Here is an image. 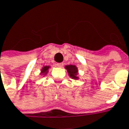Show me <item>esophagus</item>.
<instances>
[{
    "label": "esophagus",
    "instance_id": "esophagus-1",
    "mask_svg": "<svg viewBox=\"0 0 129 129\" xmlns=\"http://www.w3.org/2000/svg\"><path fill=\"white\" fill-rule=\"evenodd\" d=\"M56 66L59 67V68H61L63 66V63H57L56 64Z\"/></svg>",
    "mask_w": 129,
    "mask_h": 129
}]
</instances>
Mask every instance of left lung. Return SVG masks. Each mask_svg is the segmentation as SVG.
I'll use <instances>...</instances> for the list:
<instances>
[{"label":"left lung","mask_w":129,"mask_h":129,"mask_svg":"<svg viewBox=\"0 0 129 129\" xmlns=\"http://www.w3.org/2000/svg\"><path fill=\"white\" fill-rule=\"evenodd\" d=\"M65 68L68 70L69 75H70L71 78H73L74 79H77L78 78V77L76 76L77 72H78V69H77V68L75 65H68V66H66Z\"/></svg>","instance_id":"1"}]
</instances>
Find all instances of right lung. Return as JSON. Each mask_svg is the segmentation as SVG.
Masks as SVG:
<instances>
[{"instance_id":"1","label":"right lung","mask_w":129,"mask_h":129,"mask_svg":"<svg viewBox=\"0 0 129 129\" xmlns=\"http://www.w3.org/2000/svg\"><path fill=\"white\" fill-rule=\"evenodd\" d=\"M49 68V67H48V66H46V67H43V70H42V73H46L47 72V70H48V69Z\"/></svg>"}]
</instances>
